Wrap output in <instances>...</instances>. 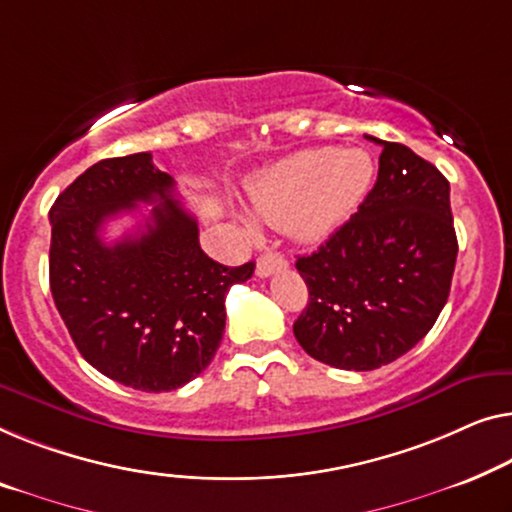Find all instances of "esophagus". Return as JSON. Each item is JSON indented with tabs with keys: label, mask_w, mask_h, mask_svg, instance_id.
<instances>
[{
	"label": "esophagus",
	"mask_w": 512,
	"mask_h": 512,
	"mask_svg": "<svg viewBox=\"0 0 512 512\" xmlns=\"http://www.w3.org/2000/svg\"><path fill=\"white\" fill-rule=\"evenodd\" d=\"M286 265H288V261H286L284 256L277 254V251H268V254H263L261 258H258L256 274L261 279H265V277H270V274H274V272L286 270Z\"/></svg>",
	"instance_id": "34e87169"
}]
</instances>
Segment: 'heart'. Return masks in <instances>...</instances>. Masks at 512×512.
Masks as SVG:
<instances>
[{
  "label": "heart",
  "mask_w": 512,
  "mask_h": 512,
  "mask_svg": "<svg viewBox=\"0 0 512 512\" xmlns=\"http://www.w3.org/2000/svg\"><path fill=\"white\" fill-rule=\"evenodd\" d=\"M372 180L374 161L360 147H309L249 177L247 198L258 219L314 244L351 219Z\"/></svg>",
  "instance_id": "1"
}]
</instances>
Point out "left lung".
I'll return each mask as SVG.
<instances>
[{"instance_id":"left-lung-1","label":"left lung","mask_w":512,"mask_h":512,"mask_svg":"<svg viewBox=\"0 0 512 512\" xmlns=\"http://www.w3.org/2000/svg\"><path fill=\"white\" fill-rule=\"evenodd\" d=\"M367 138L381 145L374 189L295 263L309 288L295 339L314 360L353 372L402 358L432 330L457 261L446 177L402 143Z\"/></svg>"}]
</instances>
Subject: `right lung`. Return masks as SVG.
<instances>
[{"mask_svg":"<svg viewBox=\"0 0 512 512\" xmlns=\"http://www.w3.org/2000/svg\"><path fill=\"white\" fill-rule=\"evenodd\" d=\"M154 202L146 226L113 245L102 224ZM50 291L73 344L103 376L168 392L210 365L226 328V293L254 261L226 268L201 249L194 214L150 152L103 159L50 207Z\"/></svg>","mask_w":512,"mask_h":512,"instance_id":"1","label":"right lung"}]
</instances>
